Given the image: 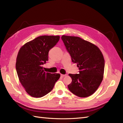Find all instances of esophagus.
<instances>
[{"label": "esophagus", "mask_w": 123, "mask_h": 123, "mask_svg": "<svg viewBox=\"0 0 123 123\" xmlns=\"http://www.w3.org/2000/svg\"><path fill=\"white\" fill-rule=\"evenodd\" d=\"M67 75V74H61V76L62 77H65V76H66Z\"/></svg>", "instance_id": "esophagus-1"}]
</instances>
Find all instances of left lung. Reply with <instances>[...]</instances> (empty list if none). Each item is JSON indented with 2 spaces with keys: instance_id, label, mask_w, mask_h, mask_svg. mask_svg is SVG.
Masks as SVG:
<instances>
[{
  "instance_id": "obj_1",
  "label": "left lung",
  "mask_w": 123,
  "mask_h": 123,
  "mask_svg": "<svg viewBox=\"0 0 123 123\" xmlns=\"http://www.w3.org/2000/svg\"><path fill=\"white\" fill-rule=\"evenodd\" d=\"M62 39L79 74H69L72 82L68 87L72 93L88 97L96 91L103 79L105 60L99 48L79 37L62 35Z\"/></svg>"
}]
</instances>
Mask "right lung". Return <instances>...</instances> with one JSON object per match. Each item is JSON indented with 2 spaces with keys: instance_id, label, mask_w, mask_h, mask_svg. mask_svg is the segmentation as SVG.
Returning <instances> with one entry per match:
<instances>
[{
  "instance_id": "1",
  "label": "right lung",
  "mask_w": 123,
  "mask_h": 123,
  "mask_svg": "<svg viewBox=\"0 0 123 123\" xmlns=\"http://www.w3.org/2000/svg\"><path fill=\"white\" fill-rule=\"evenodd\" d=\"M59 38V36H40L25 43L18 52L17 75L25 91L33 98H42L51 91L61 76L59 73L44 72L42 67L48 61L49 50Z\"/></svg>"
}]
</instances>
